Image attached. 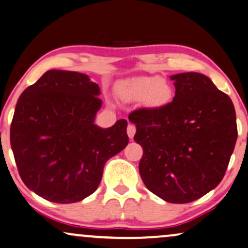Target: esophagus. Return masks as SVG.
I'll return each mask as SVG.
<instances>
[{"mask_svg": "<svg viewBox=\"0 0 248 248\" xmlns=\"http://www.w3.org/2000/svg\"><path fill=\"white\" fill-rule=\"evenodd\" d=\"M135 133H136V127H135L134 124H129L127 128V134H128V136H129L130 140L131 138H134Z\"/></svg>", "mask_w": 248, "mask_h": 248, "instance_id": "34e87169", "label": "esophagus"}]
</instances>
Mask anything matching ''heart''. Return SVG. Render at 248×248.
I'll return each instance as SVG.
<instances>
[{
    "label": "heart",
    "instance_id": "b5f03b06",
    "mask_svg": "<svg viewBox=\"0 0 248 248\" xmlns=\"http://www.w3.org/2000/svg\"><path fill=\"white\" fill-rule=\"evenodd\" d=\"M118 93L122 100L144 101L148 107L161 108L172 98V88L160 77H137L124 82Z\"/></svg>",
    "mask_w": 248,
    "mask_h": 248
}]
</instances>
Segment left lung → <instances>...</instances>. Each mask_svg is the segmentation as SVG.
I'll list each match as a JSON object with an SVG mask.
<instances>
[{
	"label": "left lung",
	"instance_id": "left-lung-1",
	"mask_svg": "<svg viewBox=\"0 0 248 248\" xmlns=\"http://www.w3.org/2000/svg\"><path fill=\"white\" fill-rule=\"evenodd\" d=\"M171 103L131 112L134 140L143 147L140 173L148 190L169 203L199 200L226 173L237 140L235 108L206 76H170Z\"/></svg>",
	"mask_w": 248,
	"mask_h": 248
}]
</instances>
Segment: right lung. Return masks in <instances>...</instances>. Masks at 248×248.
Returning a JSON list of instances; mask_svg holds the SVG:
<instances>
[{
    "instance_id": "add662e5",
    "label": "right lung",
    "mask_w": 248,
    "mask_h": 248,
    "mask_svg": "<svg viewBox=\"0 0 248 248\" xmlns=\"http://www.w3.org/2000/svg\"><path fill=\"white\" fill-rule=\"evenodd\" d=\"M100 87L87 75L46 71L22 92L10 141L22 181L49 202L69 204L93 194L105 163L128 145L127 121L95 124Z\"/></svg>"
}]
</instances>
